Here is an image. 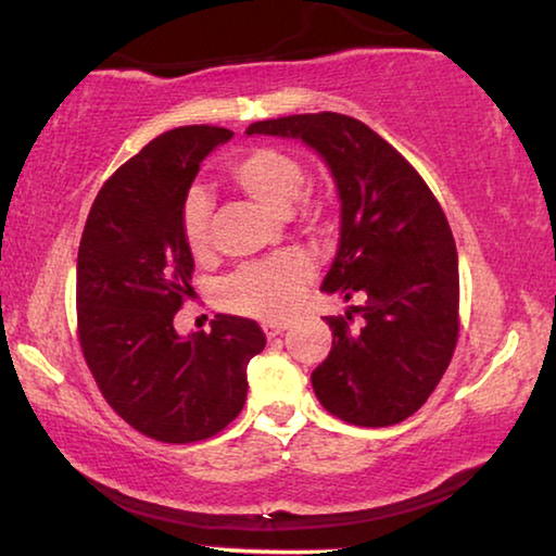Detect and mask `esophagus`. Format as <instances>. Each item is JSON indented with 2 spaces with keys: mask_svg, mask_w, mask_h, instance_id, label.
Masks as SVG:
<instances>
[{
  "mask_svg": "<svg viewBox=\"0 0 556 556\" xmlns=\"http://www.w3.org/2000/svg\"><path fill=\"white\" fill-rule=\"evenodd\" d=\"M262 329H264V334H267L269 339H275V337H279V334H281V331L289 329V321H281V319H267V321H262Z\"/></svg>",
  "mask_w": 556,
  "mask_h": 556,
  "instance_id": "34e87169",
  "label": "esophagus"
}]
</instances>
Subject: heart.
I'll use <instances>...</instances> for the list:
<instances>
[{
	"mask_svg": "<svg viewBox=\"0 0 556 556\" xmlns=\"http://www.w3.org/2000/svg\"><path fill=\"white\" fill-rule=\"evenodd\" d=\"M229 181L271 212L319 229L325 222V202L302 194L306 169L300 156L279 147H252L231 160ZM181 237L189 252L202 256L212 242V199L202 187H192L181 202ZM314 277L312 262L302 254H279L275 260L244 264L219 289V300L229 312L250 317H285L296 306L302 289Z\"/></svg>",
	"mask_w": 556,
	"mask_h": 556,
	"instance_id": "obj_1",
	"label": "heart"
}]
</instances>
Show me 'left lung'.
Returning <instances> with one entry per match:
<instances>
[{
  "label": "left lung",
  "instance_id": "left-lung-1",
  "mask_svg": "<svg viewBox=\"0 0 556 556\" xmlns=\"http://www.w3.org/2000/svg\"><path fill=\"white\" fill-rule=\"evenodd\" d=\"M247 135L302 139L342 199L339 250L321 292L362 304L359 328L325 317L331 352L312 371L329 414L389 427L412 417L450 367L459 337L457 247L432 189L367 124L337 112L254 122Z\"/></svg>",
  "mask_w": 556,
  "mask_h": 556
}]
</instances>
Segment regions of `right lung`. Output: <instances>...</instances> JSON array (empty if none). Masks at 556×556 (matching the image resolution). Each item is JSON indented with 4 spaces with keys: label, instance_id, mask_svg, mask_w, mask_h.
I'll return each instance as SVG.
<instances>
[{
    "label": "right lung",
    "instance_id": "obj_1",
    "mask_svg": "<svg viewBox=\"0 0 556 556\" xmlns=\"http://www.w3.org/2000/svg\"><path fill=\"white\" fill-rule=\"evenodd\" d=\"M235 131L192 124L164 131L99 189L77 254V331L106 404L167 444L219 434L244 407L247 364L267 337L217 314L181 339L174 314L194 294L181 202L212 149Z\"/></svg>",
    "mask_w": 556,
    "mask_h": 556
}]
</instances>
